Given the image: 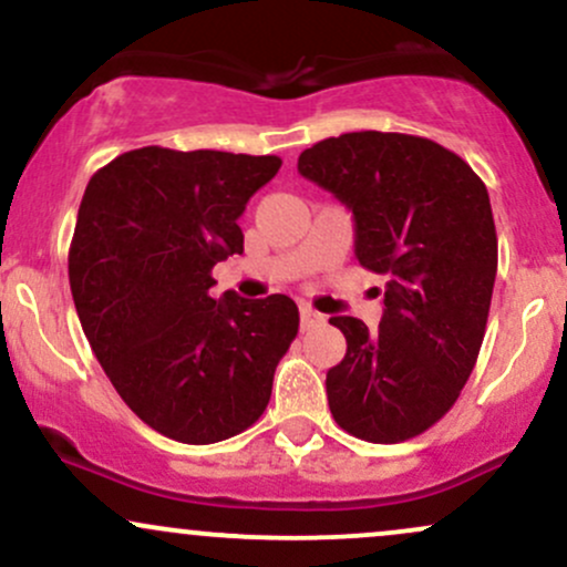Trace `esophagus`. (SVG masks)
<instances>
[{"label": "esophagus", "instance_id": "esophagus-1", "mask_svg": "<svg viewBox=\"0 0 567 567\" xmlns=\"http://www.w3.org/2000/svg\"><path fill=\"white\" fill-rule=\"evenodd\" d=\"M301 330H309V328H315V324H320L322 322V315L320 311H315L311 309V306H306V303H301Z\"/></svg>", "mask_w": 567, "mask_h": 567}]
</instances>
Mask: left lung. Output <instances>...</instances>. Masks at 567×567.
Returning <instances> with one entry per match:
<instances>
[{
    "instance_id": "left-lung-1",
    "label": "left lung",
    "mask_w": 567,
    "mask_h": 567,
    "mask_svg": "<svg viewBox=\"0 0 567 567\" xmlns=\"http://www.w3.org/2000/svg\"><path fill=\"white\" fill-rule=\"evenodd\" d=\"M298 173L347 205L354 256L386 277L383 317H330L347 354L328 370L343 432L394 445L437 424L483 347L498 266L491 197L458 154L419 135L343 133L298 157Z\"/></svg>"
}]
</instances>
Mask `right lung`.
<instances>
[{"mask_svg": "<svg viewBox=\"0 0 567 567\" xmlns=\"http://www.w3.org/2000/svg\"><path fill=\"white\" fill-rule=\"evenodd\" d=\"M282 159L143 146L90 178L69 250L82 330L135 415L186 445L256 424L298 333L288 296L210 298L237 218Z\"/></svg>", "mask_w": 567, "mask_h": 567, "instance_id": "obj_1", "label": "right lung"}]
</instances>
